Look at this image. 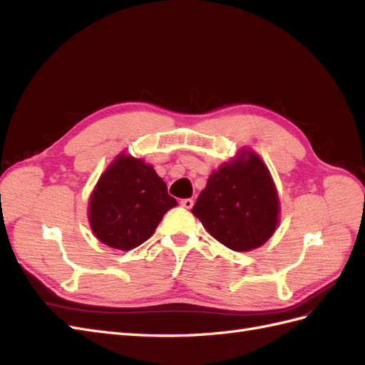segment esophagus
Returning a JSON list of instances; mask_svg holds the SVG:
<instances>
[{"label": "esophagus", "mask_w": 365, "mask_h": 365, "mask_svg": "<svg viewBox=\"0 0 365 365\" xmlns=\"http://www.w3.org/2000/svg\"><path fill=\"white\" fill-rule=\"evenodd\" d=\"M184 208H187V210H190L192 207H193V204H195V201L192 200V197H189V200H182L181 202H180Z\"/></svg>", "instance_id": "1"}]
</instances>
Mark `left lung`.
I'll return each instance as SVG.
<instances>
[{
  "label": "left lung",
  "instance_id": "8db88e82",
  "mask_svg": "<svg viewBox=\"0 0 365 365\" xmlns=\"http://www.w3.org/2000/svg\"><path fill=\"white\" fill-rule=\"evenodd\" d=\"M192 213L227 248L245 252L262 247L280 222V201L267 164L242 148L220 164L197 196Z\"/></svg>",
  "mask_w": 365,
  "mask_h": 365
}]
</instances>
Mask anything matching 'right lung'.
<instances>
[{
	"label": "right lung",
	"instance_id": "obj_1",
	"mask_svg": "<svg viewBox=\"0 0 365 365\" xmlns=\"http://www.w3.org/2000/svg\"><path fill=\"white\" fill-rule=\"evenodd\" d=\"M176 200L145 160L118 153L88 202V220L102 244L129 251L146 242Z\"/></svg>",
	"mask_w": 365,
	"mask_h": 365
}]
</instances>
